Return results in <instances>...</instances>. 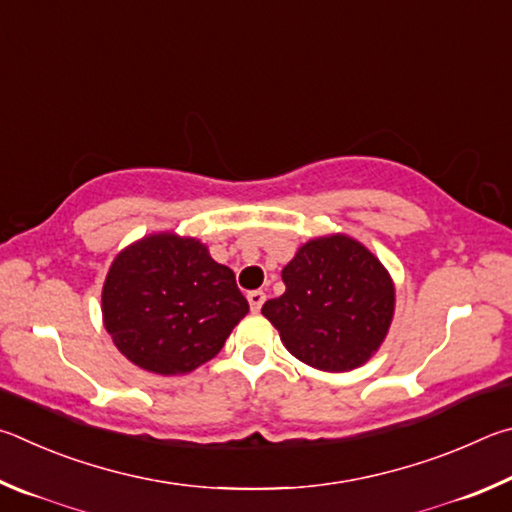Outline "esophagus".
I'll return each mask as SVG.
<instances>
[{"label":"esophagus","instance_id":"34e87169","mask_svg":"<svg viewBox=\"0 0 512 512\" xmlns=\"http://www.w3.org/2000/svg\"><path fill=\"white\" fill-rule=\"evenodd\" d=\"M247 301H249V308L254 310V312H258V310L263 308V303H265V292L263 290H251L247 294Z\"/></svg>","mask_w":512,"mask_h":512}]
</instances>
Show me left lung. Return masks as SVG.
I'll list each match as a JSON object with an SVG mask.
<instances>
[{
    "label": "left lung",
    "mask_w": 512,
    "mask_h": 512,
    "mask_svg": "<svg viewBox=\"0 0 512 512\" xmlns=\"http://www.w3.org/2000/svg\"><path fill=\"white\" fill-rule=\"evenodd\" d=\"M281 276L285 292L261 312L297 360L346 373L378 353L396 312V285L360 240L330 233L303 242Z\"/></svg>",
    "instance_id": "left-lung-1"
}]
</instances>
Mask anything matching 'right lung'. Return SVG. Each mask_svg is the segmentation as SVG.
Returning <instances> with one entry per match:
<instances>
[{"mask_svg":"<svg viewBox=\"0 0 512 512\" xmlns=\"http://www.w3.org/2000/svg\"><path fill=\"white\" fill-rule=\"evenodd\" d=\"M101 310L114 346L134 366L184 375L222 351L249 303L204 242L159 231L116 254Z\"/></svg>","mask_w":512,"mask_h":512,"instance_id":"1","label":"right lung"}]
</instances>
